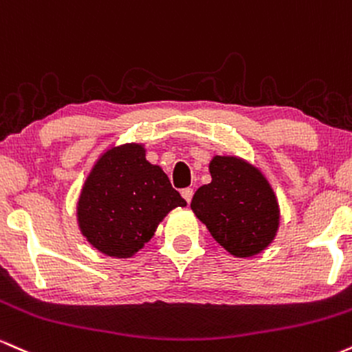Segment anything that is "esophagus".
Returning <instances> with one entry per match:
<instances>
[{
	"label": "esophagus",
	"instance_id": "1",
	"mask_svg": "<svg viewBox=\"0 0 352 352\" xmlns=\"http://www.w3.org/2000/svg\"><path fill=\"white\" fill-rule=\"evenodd\" d=\"M192 194H194V191H192L191 188H186V189H183V191H181V196L184 197V201L188 202V204H189V202H191V199H192Z\"/></svg>",
	"mask_w": 352,
	"mask_h": 352
}]
</instances>
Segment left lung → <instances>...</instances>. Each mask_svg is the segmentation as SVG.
Returning a JSON list of instances; mask_svg holds the SVG:
<instances>
[{
    "mask_svg": "<svg viewBox=\"0 0 352 352\" xmlns=\"http://www.w3.org/2000/svg\"><path fill=\"white\" fill-rule=\"evenodd\" d=\"M212 181L192 196L196 217L230 255L249 258L275 241L280 227L276 196L263 173L239 156L216 155Z\"/></svg>",
    "mask_w": 352,
    "mask_h": 352,
    "instance_id": "obj_1",
    "label": "left lung"
}]
</instances>
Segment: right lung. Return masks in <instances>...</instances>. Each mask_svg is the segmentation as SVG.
I'll return each mask as SVG.
<instances>
[{
    "label": "right lung",
    "instance_id": "obj_1",
    "mask_svg": "<svg viewBox=\"0 0 352 352\" xmlns=\"http://www.w3.org/2000/svg\"><path fill=\"white\" fill-rule=\"evenodd\" d=\"M186 201L166 173L146 160L142 143L110 146L87 175L77 224L87 242L113 258H130L150 242L160 222Z\"/></svg>",
    "mask_w": 352,
    "mask_h": 352
}]
</instances>
